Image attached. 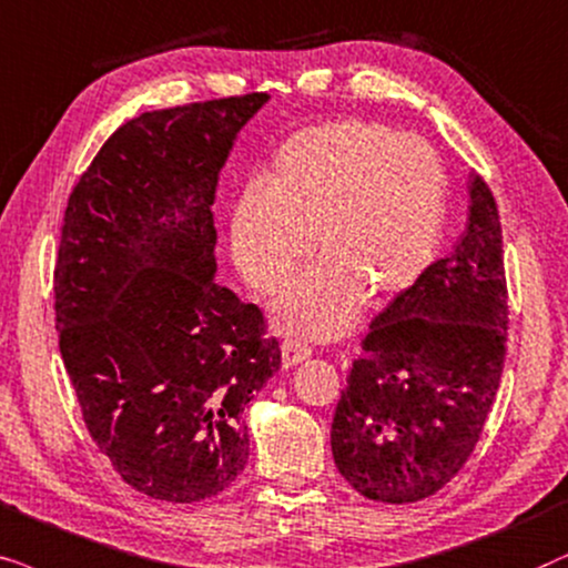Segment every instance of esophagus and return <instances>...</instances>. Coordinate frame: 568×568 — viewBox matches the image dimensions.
Segmentation results:
<instances>
[{
  "instance_id": "34e87169",
  "label": "esophagus",
  "mask_w": 568,
  "mask_h": 568,
  "mask_svg": "<svg viewBox=\"0 0 568 568\" xmlns=\"http://www.w3.org/2000/svg\"><path fill=\"white\" fill-rule=\"evenodd\" d=\"M312 351H308L306 345H301L298 339H285L283 347H280V363H283V368H293L298 366L301 361H306Z\"/></svg>"
}]
</instances>
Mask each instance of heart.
Returning a JSON list of instances; mask_svg holds the SVG:
<instances>
[{
  "mask_svg": "<svg viewBox=\"0 0 568 568\" xmlns=\"http://www.w3.org/2000/svg\"><path fill=\"white\" fill-rule=\"evenodd\" d=\"M447 176L434 150L366 119L308 126L280 148L264 189L231 210V256L260 296L288 288L312 254L322 262L275 306L285 332L332 339L363 298L384 306L434 262Z\"/></svg>",
  "mask_w": 568,
  "mask_h": 568,
  "instance_id": "heart-1",
  "label": "heart"
}]
</instances>
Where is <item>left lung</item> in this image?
Masks as SVG:
<instances>
[{
  "label": "left lung",
  "mask_w": 568,
  "mask_h": 568,
  "mask_svg": "<svg viewBox=\"0 0 568 568\" xmlns=\"http://www.w3.org/2000/svg\"><path fill=\"white\" fill-rule=\"evenodd\" d=\"M455 248L376 316L332 420V457L372 501L413 504L463 470L506 358V277L496 200L467 179Z\"/></svg>",
  "instance_id": "8db88e82"
}]
</instances>
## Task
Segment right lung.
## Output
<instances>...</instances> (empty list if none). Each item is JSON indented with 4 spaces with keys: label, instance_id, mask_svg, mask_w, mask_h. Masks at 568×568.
<instances>
[{
    "label": "right lung",
    "instance_id": "right-lung-1",
    "mask_svg": "<svg viewBox=\"0 0 568 568\" xmlns=\"http://www.w3.org/2000/svg\"><path fill=\"white\" fill-rule=\"evenodd\" d=\"M267 93L145 111L67 202L54 298L82 418L124 483L192 504L244 470V407L280 368L262 312L215 283V192Z\"/></svg>",
    "mask_w": 568,
    "mask_h": 568
}]
</instances>
